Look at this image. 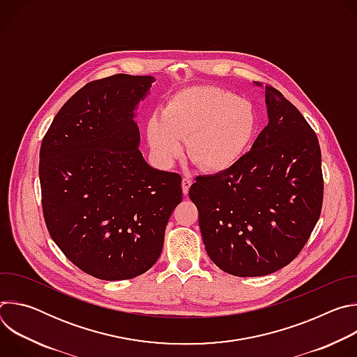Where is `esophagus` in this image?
Masks as SVG:
<instances>
[{"label":"esophagus","instance_id":"34e87169","mask_svg":"<svg viewBox=\"0 0 357 357\" xmlns=\"http://www.w3.org/2000/svg\"><path fill=\"white\" fill-rule=\"evenodd\" d=\"M190 185H192V181H190L189 178H183V179H182V192H183L185 196L189 193Z\"/></svg>","mask_w":357,"mask_h":357}]
</instances>
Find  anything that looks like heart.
<instances>
[{
	"label": "heart",
	"mask_w": 357,
	"mask_h": 357,
	"mask_svg": "<svg viewBox=\"0 0 357 357\" xmlns=\"http://www.w3.org/2000/svg\"><path fill=\"white\" fill-rule=\"evenodd\" d=\"M257 128L250 101L213 86H192L172 94L161 116L146 121V139L154 157L172 164L186 141L189 160L208 174L233 168L245 154Z\"/></svg>",
	"instance_id": "obj_1"
}]
</instances>
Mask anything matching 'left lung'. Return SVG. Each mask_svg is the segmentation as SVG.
I'll return each instance as SVG.
<instances>
[{"instance_id":"1","label":"left lung","mask_w":357,"mask_h":357,"mask_svg":"<svg viewBox=\"0 0 357 357\" xmlns=\"http://www.w3.org/2000/svg\"><path fill=\"white\" fill-rule=\"evenodd\" d=\"M264 89L268 124L251 149L229 171L197 176L189 189L208 256L237 277L288 266L308 241L324 200L317 134L282 93Z\"/></svg>"}]
</instances>
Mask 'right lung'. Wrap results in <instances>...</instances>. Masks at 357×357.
Wrapping results in <instances>:
<instances>
[{
  "label": "right lung",
  "mask_w": 357,
  "mask_h": 357,
  "mask_svg": "<svg viewBox=\"0 0 357 357\" xmlns=\"http://www.w3.org/2000/svg\"><path fill=\"white\" fill-rule=\"evenodd\" d=\"M152 76L114 75L76 91L39 152L42 209L65 256L98 280L144 274L161 256L182 178L142 158L134 120Z\"/></svg>",
  "instance_id": "right-lung-1"
}]
</instances>
